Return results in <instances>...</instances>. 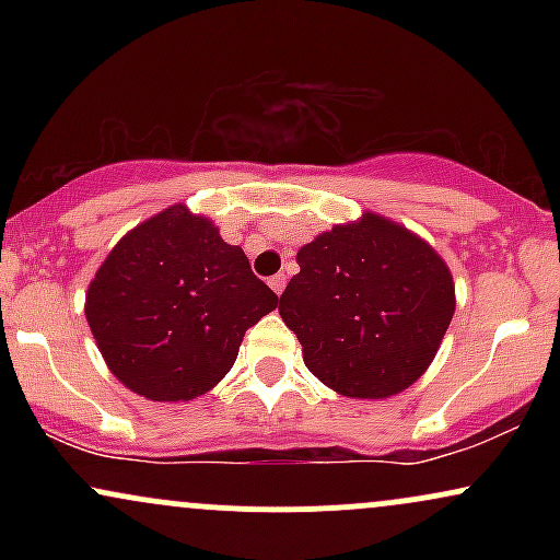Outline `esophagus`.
<instances>
[{
	"mask_svg": "<svg viewBox=\"0 0 560 560\" xmlns=\"http://www.w3.org/2000/svg\"><path fill=\"white\" fill-rule=\"evenodd\" d=\"M284 284H287V276L284 273H276V276H271V279H268V287H271L276 294L284 292Z\"/></svg>",
	"mask_w": 560,
	"mask_h": 560,
	"instance_id": "34e87169",
	"label": "esophagus"
}]
</instances>
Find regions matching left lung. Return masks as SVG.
Instances as JSON below:
<instances>
[{"instance_id":"obj_1","label":"left lung","mask_w":560,"mask_h":560,"mask_svg":"<svg viewBox=\"0 0 560 560\" xmlns=\"http://www.w3.org/2000/svg\"><path fill=\"white\" fill-rule=\"evenodd\" d=\"M298 262L279 313L326 387L378 400L429 369L453 320L455 284L421 236L363 213L300 247Z\"/></svg>"}]
</instances>
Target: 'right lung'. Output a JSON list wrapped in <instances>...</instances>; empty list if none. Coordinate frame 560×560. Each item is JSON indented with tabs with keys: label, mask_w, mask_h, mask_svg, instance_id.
<instances>
[{
	"label": "right lung",
	"mask_w": 560,
	"mask_h": 560,
	"mask_svg": "<svg viewBox=\"0 0 560 560\" xmlns=\"http://www.w3.org/2000/svg\"><path fill=\"white\" fill-rule=\"evenodd\" d=\"M279 298L202 215L173 205L113 247L86 292L107 369L147 400H195L229 374Z\"/></svg>",
	"instance_id": "1"
}]
</instances>
